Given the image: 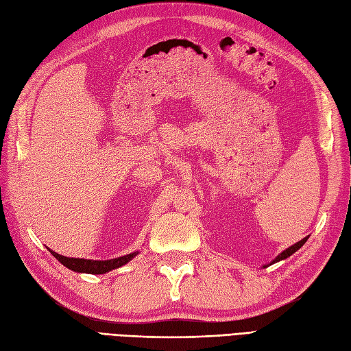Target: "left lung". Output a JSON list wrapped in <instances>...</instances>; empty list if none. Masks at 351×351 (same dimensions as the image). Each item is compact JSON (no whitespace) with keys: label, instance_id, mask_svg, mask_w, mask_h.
Returning a JSON list of instances; mask_svg holds the SVG:
<instances>
[{"label":"left lung","instance_id":"1","mask_svg":"<svg viewBox=\"0 0 351 351\" xmlns=\"http://www.w3.org/2000/svg\"><path fill=\"white\" fill-rule=\"evenodd\" d=\"M307 239H309V237H304V239H303V240H300L299 243H295L294 246H291V247H289V249H285L281 254H278V256L274 259V262H272V263H275V262H278V261H282V259H285V258L291 256V254H293L294 252H297V250H299V249L303 246V244L306 243V240H307Z\"/></svg>","mask_w":351,"mask_h":351}]
</instances>
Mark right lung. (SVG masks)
<instances>
[{
  "instance_id": "obj_1",
  "label": "right lung",
  "mask_w": 351,
  "mask_h": 351,
  "mask_svg": "<svg viewBox=\"0 0 351 351\" xmlns=\"http://www.w3.org/2000/svg\"><path fill=\"white\" fill-rule=\"evenodd\" d=\"M49 250V249H48ZM52 256L57 258L66 268L76 271V272H86V274H105L111 269L120 268L123 265H125L129 261H132L137 252L125 254V256L121 258H115V259H110V261H90V259H77V258H66L61 256V254L52 252Z\"/></svg>"
}]
</instances>
